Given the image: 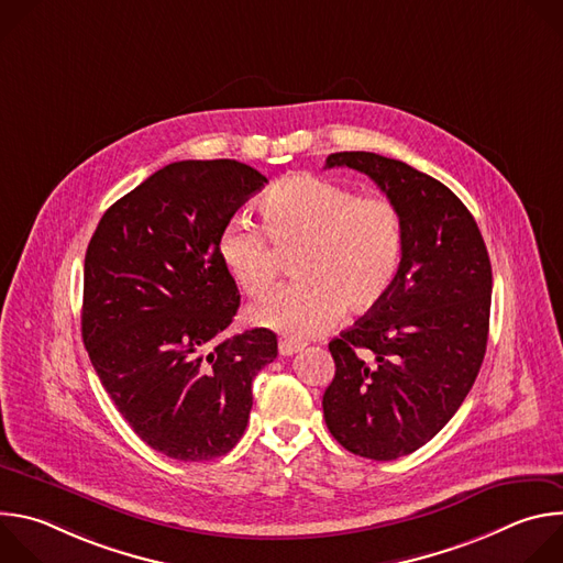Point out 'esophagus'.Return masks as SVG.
<instances>
[{"mask_svg":"<svg viewBox=\"0 0 563 563\" xmlns=\"http://www.w3.org/2000/svg\"><path fill=\"white\" fill-rule=\"evenodd\" d=\"M302 347H305V345L298 343V341H280V343H278L280 356H294V354H298Z\"/></svg>","mask_w":563,"mask_h":563,"instance_id":"obj_1","label":"esophagus"}]
</instances>
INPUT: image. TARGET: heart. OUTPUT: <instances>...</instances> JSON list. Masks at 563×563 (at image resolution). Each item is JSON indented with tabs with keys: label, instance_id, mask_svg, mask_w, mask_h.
<instances>
[{
	"label": "heart",
	"instance_id": "b5f03b06",
	"mask_svg": "<svg viewBox=\"0 0 563 563\" xmlns=\"http://www.w3.org/2000/svg\"><path fill=\"white\" fill-rule=\"evenodd\" d=\"M262 231L245 216L227 222L218 256L233 283L263 296L287 252L294 283L250 309V320L289 339H309L345 313L378 307L404 265L406 231L396 205L313 174L278 180L261 200Z\"/></svg>",
	"mask_w": 563,
	"mask_h": 563
}]
</instances>
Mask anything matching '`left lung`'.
<instances>
[{
    "mask_svg": "<svg viewBox=\"0 0 563 563\" xmlns=\"http://www.w3.org/2000/svg\"><path fill=\"white\" fill-rule=\"evenodd\" d=\"M325 167L369 176L404 218L398 278L330 343L336 374L323 394L345 450L391 461L426 445L472 389L490 330V256L472 213L432 176L369 151L332 153Z\"/></svg>",
    "mask_w": 563,
    "mask_h": 563,
    "instance_id": "1",
    "label": "left lung"
}]
</instances>
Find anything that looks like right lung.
<instances>
[{"mask_svg":"<svg viewBox=\"0 0 563 563\" xmlns=\"http://www.w3.org/2000/svg\"><path fill=\"white\" fill-rule=\"evenodd\" d=\"M267 178L235 159H183L102 216L85 258L82 339L133 432L178 461H211L243 437L269 330L227 339L240 305L218 240Z\"/></svg>","mask_w":563,"mask_h":563,"instance_id":"right-lung-1","label":"right lung"}]
</instances>
